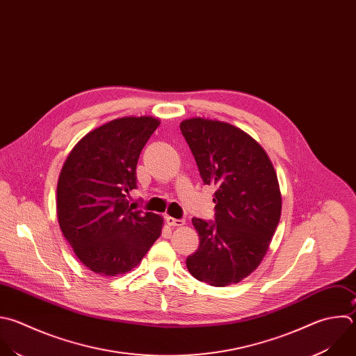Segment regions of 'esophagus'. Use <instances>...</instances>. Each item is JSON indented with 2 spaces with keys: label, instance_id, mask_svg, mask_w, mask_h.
<instances>
[{
  "label": "esophagus",
  "instance_id": "34e87169",
  "mask_svg": "<svg viewBox=\"0 0 356 356\" xmlns=\"http://www.w3.org/2000/svg\"><path fill=\"white\" fill-rule=\"evenodd\" d=\"M166 223L169 226H183L186 223L184 219H176L173 216H166Z\"/></svg>",
  "mask_w": 356,
  "mask_h": 356
}]
</instances>
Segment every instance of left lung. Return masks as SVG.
<instances>
[{
    "label": "left lung",
    "mask_w": 356,
    "mask_h": 356,
    "mask_svg": "<svg viewBox=\"0 0 356 356\" xmlns=\"http://www.w3.org/2000/svg\"><path fill=\"white\" fill-rule=\"evenodd\" d=\"M180 131L204 184L215 187L213 220L193 218L200 246L187 270L212 286L238 284L259 267L278 226L277 173L266 151L232 124L195 117Z\"/></svg>",
    "instance_id": "1"
}]
</instances>
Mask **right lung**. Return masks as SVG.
Masks as SVG:
<instances>
[{
  "label": "right lung",
  "instance_id": "obj_1",
  "mask_svg": "<svg viewBox=\"0 0 356 356\" xmlns=\"http://www.w3.org/2000/svg\"><path fill=\"white\" fill-rule=\"evenodd\" d=\"M159 120L123 117L86 134L68 155L57 184V216L81 263L115 277L137 267L161 236L163 219L137 209L140 154Z\"/></svg>",
  "mask_w": 356,
  "mask_h": 356
}]
</instances>
